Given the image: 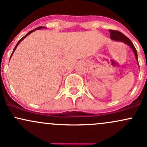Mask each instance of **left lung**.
<instances>
[{"instance_id":"obj_1","label":"left lung","mask_w":147,"mask_h":147,"mask_svg":"<svg viewBox=\"0 0 147 147\" xmlns=\"http://www.w3.org/2000/svg\"><path fill=\"white\" fill-rule=\"evenodd\" d=\"M110 36H111V38L112 40H117V41H121L123 42L124 43L127 44L133 50L134 54L135 55V57H136L137 61H138V58H137V50L135 49V46H134L133 43H132V41L128 38L127 37H126L123 34H122L121 32L118 31H115V30H110ZM139 64V63H138Z\"/></svg>"}]
</instances>
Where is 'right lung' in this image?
I'll use <instances>...</instances> for the list:
<instances>
[{"mask_svg": "<svg viewBox=\"0 0 147 147\" xmlns=\"http://www.w3.org/2000/svg\"><path fill=\"white\" fill-rule=\"evenodd\" d=\"M45 29V27H44V26H39V27H37V28H36V29H34V30H32V31H29V33H28V34H26V35H25L24 36V37H22V38H21V39H20V40H19V42H17V43L16 46H15V48H14V50H13V52H12V54H13L14 51H15V49H16V48H17V45H19V44H20V42H21V41H22V40H23V39H24V38H26V36H27L28 35H29V34H31V33H32V32H33V31H35V30H38V29ZM10 57H11V56H10Z\"/></svg>", "mask_w": 147, "mask_h": 147, "instance_id": "obj_1", "label": "right lung"}]
</instances>
